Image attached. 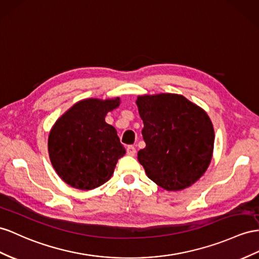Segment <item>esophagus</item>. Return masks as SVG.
Returning <instances> with one entry per match:
<instances>
[{
  "mask_svg": "<svg viewBox=\"0 0 259 259\" xmlns=\"http://www.w3.org/2000/svg\"><path fill=\"white\" fill-rule=\"evenodd\" d=\"M127 154L130 156H135L137 154V150L134 145H129V147L127 148Z\"/></svg>",
  "mask_w": 259,
  "mask_h": 259,
  "instance_id": "34e87169",
  "label": "esophagus"
}]
</instances>
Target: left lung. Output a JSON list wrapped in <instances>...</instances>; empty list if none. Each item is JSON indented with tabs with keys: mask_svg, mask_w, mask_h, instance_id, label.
<instances>
[{
	"mask_svg": "<svg viewBox=\"0 0 259 259\" xmlns=\"http://www.w3.org/2000/svg\"><path fill=\"white\" fill-rule=\"evenodd\" d=\"M145 148L138 161L152 182L167 191L194 185L208 169L213 155L214 129L200 106L181 94L139 95Z\"/></svg>",
	"mask_w": 259,
	"mask_h": 259,
	"instance_id": "8db88e82",
	"label": "left lung"
}]
</instances>
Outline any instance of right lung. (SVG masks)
Instances as JSON below:
<instances>
[{"label": "right lung", "instance_id": "add662e5", "mask_svg": "<svg viewBox=\"0 0 259 259\" xmlns=\"http://www.w3.org/2000/svg\"><path fill=\"white\" fill-rule=\"evenodd\" d=\"M120 97L85 98L57 119L49 132L48 151L61 180L79 190H92L108 182L125 153L117 130L105 121L119 107Z\"/></svg>", "mask_w": 259, "mask_h": 259}]
</instances>
